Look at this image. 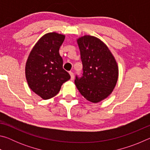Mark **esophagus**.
<instances>
[{
  "instance_id": "esophagus-1",
  "label": "esophagus",
  "mask_w": 150,
  "mask_h": 150,
  "mask_svg": "<svg viewBox=\"0 0 150 150\" xmlns=\"http://www.w3.org/2000/svg\"><path fill=\"white\" fill-rule=\"evenodd\" d=\"M69 75L71 76V80H73V79H74V74H73V73L69 71Z\"/></svg>"
}]
</instances>
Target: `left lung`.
Masks as SVG:
<instances>
[{
  "label": "left lung",
  "instance_id": "8db88e82",
  "mask_svg": "<svg viewBox=\"0 0 150 150\" xmlns=\"http://www.w3.org/2000/svg\"><path fill=\"white\" fill-rule=\"evenodd\" d=\"M83 63V75H76L77 89L87 100L96 103L106 98L115 88L118 67L115 57L100 40L86 35L77 39Z\"/></svg>",
  "mask_w": 150,
  "mask_h": 150
}]
</instances>
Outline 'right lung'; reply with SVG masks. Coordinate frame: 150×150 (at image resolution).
I'll use <instances>...</instances> for the list:
<instances>
[{"label": "right lung", "instance_id": "obj_1", "mask_svg": "<svg viewBox=\"0 0 150 150\" xmlns=\"http://www.w3.org/2000/svg\"><path fill=\"white\" fill-rule=\"evenodd\" d=\"M65 35L50 32L40 38L28 58L25 73L29 87L46 100L54 97L63 83L71 78L63 69V59L59 50Z\"/></svg>", "mask_w": 150, "mask_h": 150}]
</instances>
